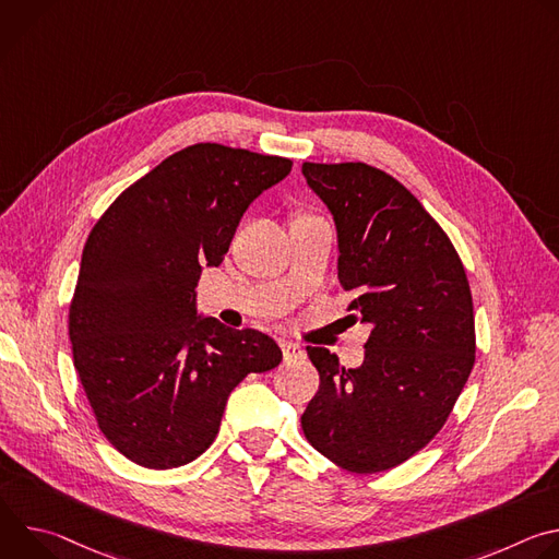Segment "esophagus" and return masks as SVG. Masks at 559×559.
Returning <instances> with one entry per match:
<instances>
[{
  "label": "esophagus",
  "mask_w": 559,
  "mask_h": 559,
  "mask_svg": "<svg viewBox=\"0 0 559 559\" xmlns=\"http://www.w3.org/2000/svg\"><path fill=\"white\" fill-rule=\"evenodd\" d=\"M278 345H281V349H283L285 362H287V360H294V358H302V354H305L302 347L296 345V343H292V341H281Z\"/></svg>",
  "instance_id": "esophagus-1"
}]
</instances>
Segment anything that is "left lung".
<instances>
[{"mask_svg":"<svg viewBox=\"0 0 559 559\" xmlns=\"http://www.w3.org/2000/svg\"><path fill=\"white\" fill-rule=\"evenodd\" d=\"M338 234L349 318L371 325L365 360L345 369L307 347L321 386L300 416L309 444L352 473L409 460L447 423L475 360L462 261L420 201L367 164H302Z\"/></svg>","mask_w":559,"mask_h":559,"instance_id":"8db88e82","label":"left lung"}]
</instances>
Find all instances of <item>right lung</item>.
<instances>
[{
  "instance_id": "obj_1",
  "label": "right lung",
  "mask_w": 559,
  "mask_h": 559,
  "mask_svg": "<svg viewBox=\"0 0 559 559\" xmlns=\"http://www.w3.org/2000/svg\"><path fill=\"white\" fill-rule=\"evenodd\" d=\"M292 162L221 143L175 152L95 223L70 302L79 380L102 433L145 468L197 460L231 389L278 367L263 332L197 311L203 267H218L250 203Z\"/></svg>"
}]
</instances>
